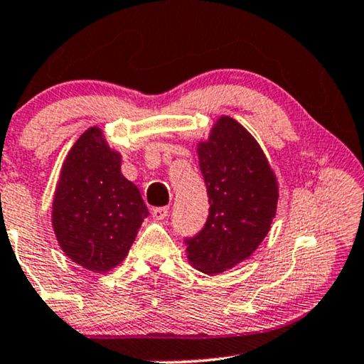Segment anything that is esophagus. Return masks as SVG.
<instances>
[{"instance_id":"esophagus-1","label":"esophagus","mask_w":364,"mask_h":364,"mask_svg":"<svg viewBox=\"0 0 364 364\" xmlns=\"http://www.w3.org/2000/svg\"><path fill=\"white\" fill-rule=\"evenodd\" d=\"M168 213H170V208H168V206L155 208L151 211V216H153V219H156V221H163V219L168 218Z\"/></svg>"}]
</instances>
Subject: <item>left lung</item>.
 Returning a JSON list of instances; mask_svg holds the SVG:
<instances>
[{
	"label": "left lung",
	"mask_w": 364,
	"mask_h": 364,
	"mask_svg": "<svg viewBox=\"0 0 364 364\" xmlns=\"http://www.w3.org/2000/svg\"><path fill=\"white\" fill-rule=\"evenodd\" d=\"M196 151L211 208L203 231L184 240L186 257L194 269L216 275L247 260L269 234L279 181L257 140L228 115Z\"/></svg>",
	"instance_id": "8db88e82"
}]
</instances>
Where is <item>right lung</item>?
<instances>
[{
	"label": "right lung",
	"instance_id": "1",
	"mask_svg": "<svg viewBox=\"0 0 364 364\" xmlns=\"http://www.w3.org/2000/svg\"><path fill=\"white\" fill-rule=\"evenodd\" d=\"M122 155L99 127L75 140L60 168L50 223L63 252L80 267L107 274L124 262L148 209L122 175Z\"/></svg>",
	"mask_w": 364,
	"mask_h": 364
}]
</instances>
